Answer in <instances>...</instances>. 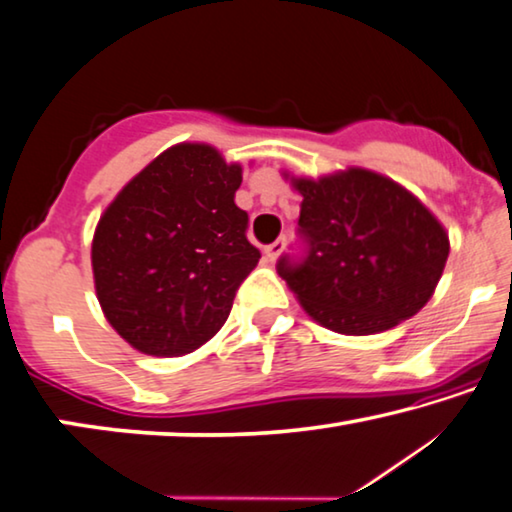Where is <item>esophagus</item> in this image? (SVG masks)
<instances>
[{
	"label": "esophagus",
	"instance_id": "34e87169",
	"mask_svg": "<svg viewBox=\"0 0 512 512\" xmlns=\"http://www.w3.org/2000/svg\"><path fill=\"white\" fill-rule=\"evenodd\" d=\"M282 248H285V241H282V239L269 243V246L264 248V255H266V259H269V262H276L278 255L282 253Z\"/></svg>",
	"mask_w": 512,
	"mask_h": 512
}]
</instances>
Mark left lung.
<instances>
[{"label": "left lung", "mask_w": 512, "mask_h": 512, "mask_svg": "<svg viewBox=\"0 0 512 512\" xmlns=\"http://www.w3.org/2000/svg\"><path fill=\"white\" fill-rule=\"evenodd\" d=\"M303 197V264L278 262L301 308L342 335H372L414 317L432 299L451 241L414 193L384 174L347 167L292 177Z\"/></svg>", "instance_id": "8db88e82"}]
</instances>
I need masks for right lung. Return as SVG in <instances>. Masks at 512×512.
I'll list each match as a JSON object with an SVG mask.
<instances>
[{
	"mask_svg": "<svg viewBox=\"0 0 512 512\" xmlns=\"http://www.w3.org/2000/svg\"><path fill=\"white\" fill-rule=\"evenodd\" d=\"M243 167L216 147L165 149L98 220L91 269L110 326L137 352L183 356L211 340L259 262L234 204Z\"/></svg>",
	"mask_w": 512,
	"mask_h": 512,
	"instance_id": "1",
	"label": "right lung"
}]
</instances>
